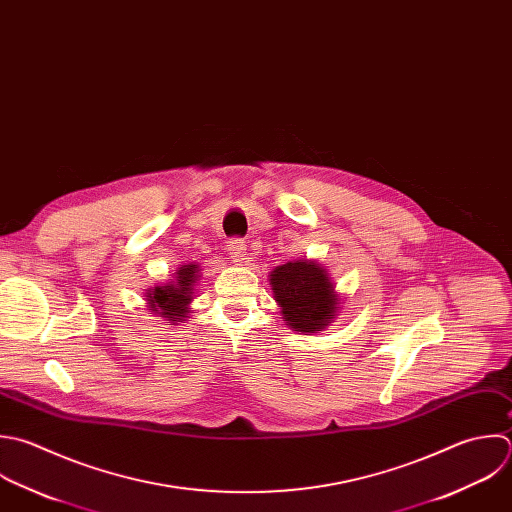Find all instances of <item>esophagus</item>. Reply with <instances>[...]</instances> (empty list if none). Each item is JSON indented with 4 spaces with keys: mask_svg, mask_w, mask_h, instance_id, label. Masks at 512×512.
Returning <instances> with one entry per match:
<instances>
[{
    "mask_svg": "<svg viewBox=\"0 0 512 512\" xmlns=\"http://www.w3.org/2000/svg\"><path fill=\"white\" fill-rule=\"evenodd\" d=\"M227 251L235 263H243L247 257V245L243 239H231L227 245Z\"/></svg>",
    "mask_w": 512,
    "mask_h": 512,
    "instance_id": "obj_1",
    "label": "esophagus"
}]
</instances>
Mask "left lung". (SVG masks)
I'll use <instances>...</instances> for the list:
<instances>
[{"instance_id":"8db88e82","label":"left lung","mask_w":512,"mask_h":512,"mask_svg":"<svg viewBox=\"0 0 512 512\" xmlns=\"http://www.w3.org/2000/svg\"><path fill=\"white\" fill-rule=\"evenodd\" d=\"M269 283L287 325L301 333L323 331L339 311L335 285L317 261H289L271 271Z\"/></svg>"}]
</instances>
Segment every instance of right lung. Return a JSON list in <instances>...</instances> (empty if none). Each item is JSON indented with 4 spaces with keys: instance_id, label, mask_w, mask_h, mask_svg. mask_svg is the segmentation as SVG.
<instances>
[{
    "instance_id": "add662e5",
    "label": "right lung",
    "mask_w": 512,
    "mask_h": 512,
    "mask_svg": "<svg viewBox=\"0 0 512 512\" xmlns=\"http://www.w3.org/2000/svg\"><path fill=\"white\" fill-rule=\"evenodd\" d=\"M199 279V265H181L175 273V281L167 285H157L147 291V307L155 315L171 321L173 325L183 323L189 313V303L193 301V285Z\"/></svg>"
}]
</instances>
